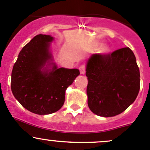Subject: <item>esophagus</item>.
Listing matches in <instances>:
<instances>
[{
    "instance_id": "esophagus-1",
    "label": "esophagus",
    "mask_w": 150,
    "mask_h": 150,
    "mask_svg": "<svg viewBox=\"0 0 150 150\" xmlns=\"http://www.w3.org/2000/svg\"><path fill=\"white\" fill-rule=\"evenodd\" d=\"M80 72H81V75H84L85 72H86V66L85 65H81L79 67Z\"/></svg>"
}]
</instances>
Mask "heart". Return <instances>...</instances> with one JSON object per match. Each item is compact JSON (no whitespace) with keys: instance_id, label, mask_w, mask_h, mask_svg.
Instances as JSON below:
<instances>
[{"instance_id":"obj_1","label":"heart","mask_w":150,"mask_h":150,"mask_svg":"<svg viewBox=\"0 0 150 150\" xmlns=\"http://www.w3.org/2000/svg\"><path fill=\"white\" fill-rule=\"evenodd\" d=\"M99 45V43H95L94 47L95 48H96V47H98ZM110 46H109L107 44H103L99 47V51H99V53L100 54H107L110 52Z\"/></svg>"}]
</instances>
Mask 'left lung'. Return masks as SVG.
Wrapping results in <instances>:
<instances>
[{
    "mask_svg": "<svg viewBox=\"0 0 150 150\" xmlns=\"http://www.w3.org/2000/svg\"><path fill=\"white\" fill-rule=\"evenodd\" d=\"M88 105L101 117L125 111L138 96L140 72L134 52L128 47L110 54H93L86 63Z\"/></svg>",
    "mask_w": 150,
    "mask_h": 150,
    "instance_id": "left-lung-1",
    "label": "left lung"
}]
</instances>
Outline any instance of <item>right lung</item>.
I'll return each instance as SVG.
<instances>
[{
    "label": "right lung",
    "mask_w": 150,
    "mask_h": 150,
    "mask_svg": "<svg viewBox=\"0 0 150 150\" xmlns=\"http://www.w3.org/2000/svg\"><path fill=\"white\" fill-rule=\"evenodd\" d=\"M54 37L38 35L19 52L11 72L13 95L22 107L38 115L58 111L65 91L80 75L78 69L57 67L50 46Z\"/></svg>",
    "instance_id": "right-lung-1"
}]
</instances>
